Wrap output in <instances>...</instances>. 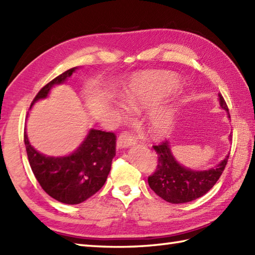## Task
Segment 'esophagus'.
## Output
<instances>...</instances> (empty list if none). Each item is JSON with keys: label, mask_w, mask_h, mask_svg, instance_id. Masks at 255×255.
<instances>
[{"label": "esophagus", "mask_w": 255, "mask_h": 255, "mask_svg": "<svg viewBox=\"0 0 255 255\" xmlns=\"http://www.w3.org/2000/svg\"><path fill=\"white\" fill-rule=\"evenodd\" d=\"M134 143H136V141H134V139L132 138L131 134L129 132H124L118 137L117 142H116V147L118 150L126 149L129 147H132Z\"/></svg>", "instance_id": "1"}]
</instances>
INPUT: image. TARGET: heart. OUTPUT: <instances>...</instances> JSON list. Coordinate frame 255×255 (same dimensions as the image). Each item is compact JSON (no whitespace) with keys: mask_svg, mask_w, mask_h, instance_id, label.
I'll use <instances>...</instances> for the list:
<instances>
[{"mask_svg":"<svg viewBox=\"0 0 255 255\" xmlns=\"http://www.w3.org/2000/svg\"><path fill=\"white\" fill-rule=\"evenodd\" d=\"M182 81L176 74L158 71L143 73L134 78L124 92V99L129 110L140 113L150 110L164 97L181 88ZM154 109V108H153ZM122 107V114H125ZM176 107L173 104H161L150 111L147 117V129L155 139L169 136L174 127Z\"/></svg>","mask_w":255,"mask_h":255,"instance_id":"b5f03b06","label":"heart"}]
</instances>
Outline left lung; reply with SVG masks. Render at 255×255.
<instances>
[{
  "mask_svg": "<svg viewBox=\"0 0 255 255\" xmlns=\"http://www.w3.org/2000/svg\"><path fill=\"white\" fill-rule=\"evenodd\" d=\"M219 104L229 116L224 97L220 94ZM231 133L228 139L231 140ZM153 149L158 154V166L152 175L148 177L151 189L164 200L172 204H183L202 197L219 180L229 159V153L218 164L208 170H192L177 162L172 153L171 144L165 141L154 145Z\"/></svg>",
  "mask_w": 255,
  "mask_h": 255,
  "instance_id": "8db88e82",
  "label": "left lung"
}]
</instances>
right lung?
Segmentation results:
<instances>
[{"label":"right lung","mask_w":255,"mask_h":255,"mask_svg":"<svg viewBox=\"0 0 255 255\" xmlns=\"http://www.w3.org/2000/svg\"><path fill=\"white\" fill-rule=\"evenodd\" d=\"M78 69H70L45 85L32 101L30 110L36 102L47 99L53 86L66 83ZM24 141L32 173L42 189L58 202L68 205L82 203L100 191L116 153L115 134L94 128L68 155L50 156L37 151L30 144L26 129Z\"/></svg>","instance_id":"1"}]
</instances>
